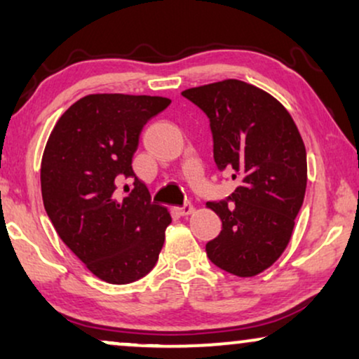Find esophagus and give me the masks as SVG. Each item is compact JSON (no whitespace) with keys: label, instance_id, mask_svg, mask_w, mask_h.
Listing matches in <instances>:
<instances>
[{"label":"esophagus","instance_id":"34e87169","mask_svg":"<svg viewBox=\"0 0 359 359\" xmlns=\"http://www.w3.org/2000/svg\"><path fill=\"white\" fill-rule=\"evenodd\" d=\"M176 210H178V214H181V215H189L194 212V205L191 203H186L183 208H176Z\"/></svg>","mask_w":359,"mask_h":359}]
</instances>
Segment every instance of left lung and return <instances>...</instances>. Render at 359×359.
<instances>
[{
  "mask_svg": "<svg viewBox=\"0 0 359 359\" xmlns=\"http://www.w3.org/2000/svg\"><path fill=\"white\" fill-rule=\"evenodd\" d=\"M181 95L209 117L217 168L238 180L232 196L208 203L222 220V230L205 252L224 271L257 276L286 250L304 203L302 137L276 97L245 81L224 80Z\"/></svg>",
  "mask_w": 359,
  "mask_h": 359,
  "instance_id": "obj_1",
  "label": "left lung"
}]
</instances>
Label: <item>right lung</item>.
I'll use <instances>...</instances> for the list:
<instances>
[{
    "label": "right lung",
    "mask_w": 359,
    "mask_h": 359,
    "mask_svg": "<svg viewBox=\"0 0 359 359\" xmlns=\"http://www.w3.org/2000/svg\"><path fill=\"white\" fill-rule=\"evenodd\" d=\"M161 96L88 95L57 121L41 165L43 208L63 243L102 281L129 284L158 262L166 208L150 201L132 170L139 137L170 106ZM122 179L135 188L115 193Z\"/></svg>",
    "instance_id": "add662e5"
}]
</instances>
